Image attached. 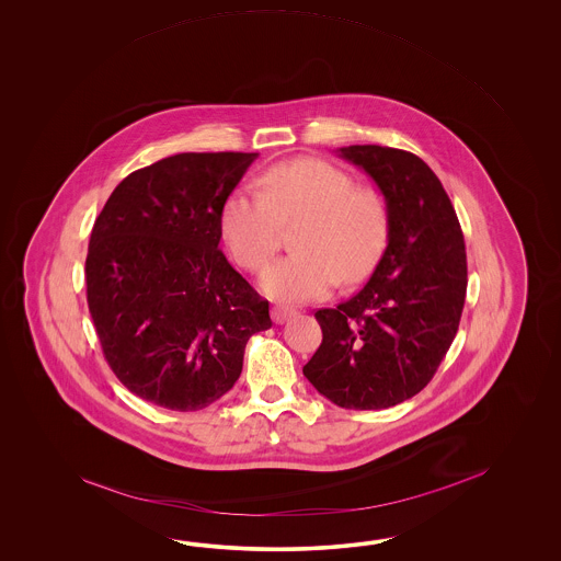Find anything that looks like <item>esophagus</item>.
I'll return each instance as SVG.
<instances>
[{
	"mask_svg": "<svg viewBox=\"0 0 561 561\" xmlns=\"http://www.w3.org/2000/svg\"><path fill=\"white\" fill-rule=\"evenodd\" d=\"M271 314H273V321H275L276 324H283V322L288 321L290 317H295V314H297V310L276 305V307H273V312H271Z\"/></svg>",
	"mask_w": 561,
	"mask_h": 561,
	"instance_id": "1",
	"label": "esophagus"
}]
</instances>
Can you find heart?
<instances>
[{
    "mask_svg": "<svg viewBox=\"0 0 561 561\" xmlns=\"http://www.w3.org/2000/svg\"><path fill=\"white\" fill-rule=\"evenodd\" d=\"M300 220L293 249L261 276L268 297L312 300L336 280L353 285L379 261L389 218L381 196L358 188L345 170L319 158L278 162L261 176V191L237 188L220 208V234L234 261L261 271L278 247L280 225Z\"/></svg>",
    "mask_w": 561,
    "mask_h": 561,
    "instance_id": "b5f03b06",
    "label": "heart"
}]
</instances>
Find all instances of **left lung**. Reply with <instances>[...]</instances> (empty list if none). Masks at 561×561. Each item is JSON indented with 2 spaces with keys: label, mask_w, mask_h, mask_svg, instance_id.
Listing matches in <instances>:
<instances>
[{
  "label": "left lung",
  "mask_w": 561,
  "mask_h": 561,
  "mask_svg": "<svg viewBox=\"0 0 561 561\" xmlns=\"http://www.w3.org/2000/svg\"><path fill=\"white\" fill-rule=\"evenodd\" d=\"M387 204V249L369 283L336 309L314 312L322 343L302 367L312 387L345 409H387L433 379L466 305L463 232L442 182L419 156L346 146Z\"/></svg>",
  "instance_id": "obj_1"
}]
</instances>
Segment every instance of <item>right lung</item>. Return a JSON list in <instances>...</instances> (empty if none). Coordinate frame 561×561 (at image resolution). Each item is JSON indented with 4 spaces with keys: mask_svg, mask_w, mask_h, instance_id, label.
Segmentation results:
<instances>
[{
    "mask_svg": "<svg viewBox=\"0 0 561 561\" xmlns=\"http://www.w3.org/2000/svg\"><path fill=\"white\" fill-rule=\"evenodd\" d=\"M256 156H168L122 180L95 218L88 309L110 369L148 403H215L249 339L273 324L268 300L218 251L222 203Z\"/></svg>",
    "mask_w": 561,
    "mask_h": 561,
    "instance_id": "1",
    "label": "right lung"
}]
</instances>
